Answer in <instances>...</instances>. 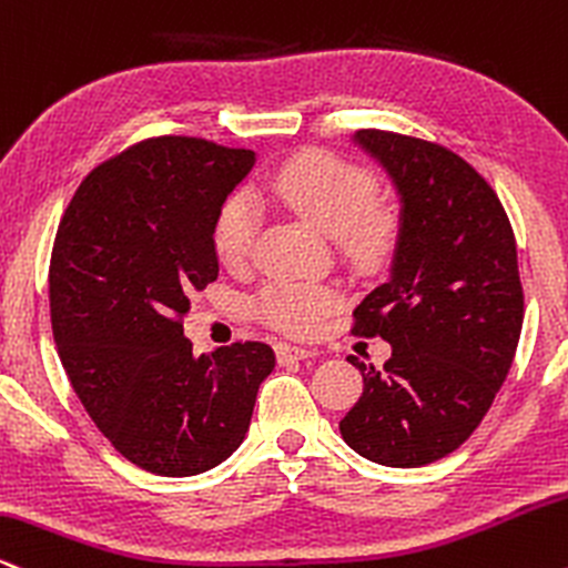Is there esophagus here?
I'll return each instance as SVG.
<instances>
[{
	"mask_svg": "<svg viewBox=\"0 0 568 568\" xmlns=\"http://www.w3.org/2000/svg\"><path fill=\"white\" fill-rule=\"evenodd\" d=\"M313 356H318L316 348H303V345H290V343H278V345H276V358H278V364L303 362V358H313Z\"/></svg>",
	"mask_w": 568,
	"mask_h": 568,
	"instance_id": "1",
	"label": "esophagus"
}]
</instances>
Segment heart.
I'll return each mask as SVG.
<instances>
[{"label": "heart", "mask_w": 568, "mask_h": 568, "mask_svg": "<svg viewBox=\"0 0 568 568\" xmlns=\"http://www.w3.org/2000/svg\"><path fill=\"white\" fill-rule=\"evenodd\" d=\"M271 191L300 217L339 236L356 255L375 250L383 236L385 217L372 204L375 180L362 166L335 153L305 151L292 156L271 175ZM260 210L250 193H233L220 210L212 244L220 263L239 268L255 246ZM339 295L332 286L276 282L260 292L255 313L273 329L286 335H311L322 326L326 313L337 308Z\"/></svg>", "instance_id": "b5f03b06"}]
</instances>
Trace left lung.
Here are the masks:
<instances>
[{
	"label": "left lung",
	"mask_w": 568,
	"mask_h": 568,
	"mask_svg": "<svg viewBox=\"0 0 568 568\" xmlns=\"http://www.w3.org/2000/svg\"><path fill=\"white\" fill-rule=\"evenodd\" d=\"M388 175L398 233L385 284L356 305V335L390 343L385 369L348 362L364 393L339 433L353 452L419 468L478 428L524 324L510 220L491 185L444 145L383 130L351 138Z\"/></svg>",
	"instance_id": "1"
}]
</instances>
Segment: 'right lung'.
<instances>
[{
    "label": "right lung",
    "instance_id": "add662e5",
    "mask_svg": "<svg viewBox=\"0 0 568 568\" xmlns=\"http://www.w3.org/2000/svg\"><path fill=\"white\" fill-rule=\"evenodd\" d=\"M255 151L153 138L73 193L50 260V318L71 388L116 452L156 476H199L244 442L265 343L196 356L180 318L217 278L212 233Z\"/></svg>",
    "mask_w": 568,
    "mask_h": 568
}]
</instances>
